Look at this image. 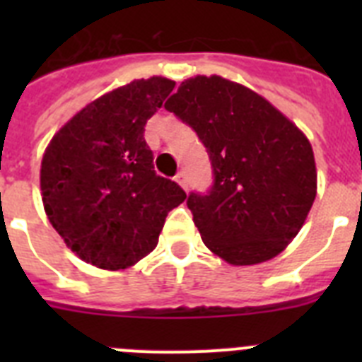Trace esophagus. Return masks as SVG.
<instances>
[{
  "mask_svg": "<svg viewBox=\"0 0 362 362\" xmlns=\"http://www.w3.org/2000/svg\"><path fill=\"white\" fill-rule=\"evenodd\" d=\"M175 181H177V185L181 188H185V190H187L188 188V179H187V172L185 170H181V172H177V174H175Z\"/></svg>",
  "mask_w": 362,
  "mask_h": 362,
  "instance_id": "34e87169",
  "label": "esophagus"
}]
</instances>
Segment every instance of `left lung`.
<instances>
[{"label": "left lung", "instance_id": "obj_1", "mask_svg": "<svg viewBox=\"0 0 362 362\" xmlns=\"http://www.w3.org/2000/svg\"><path fill=\"white\" fill-rule=\"evenodd\" d=\"M165 108L194 129L212 163V188L187 199L204 245L235 267L281 254L317 194L305 134L267 99L221 76L187 79Z\"/></svg>", "mask_w": 362, "mask_h": 362}]
</instances>
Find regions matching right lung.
Wrapping results in <instances>:
<instances>
[{
	"instance_id": "right-lung-1",
	"label": "right lung",
	"mask_w": 362,
	"mask_h": 362,
	"mask_svg": "<svg viewBox=\"0 0 362 362\" xmlns=\"http://www.w3.org/2000/svg\"><path fill=\"white\" fill-rule=\"evenodd\" d=\"M153 76L101 95L52 137L41 161L45 212L70 250L124 270L158 246L165 219L187 199L153 170L145 124L174 90Z\"/></svg>"
}]
</instances>
